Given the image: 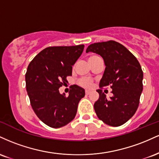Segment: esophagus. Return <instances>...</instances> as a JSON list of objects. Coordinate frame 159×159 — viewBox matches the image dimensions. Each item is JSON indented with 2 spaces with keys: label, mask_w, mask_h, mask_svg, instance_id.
Wrapping results in <instances>:
<instances>
[{
  "label": "esophagus",
  "mask_w": 159,
  "mask_h": 159,
  "mask_svg": "<svg viewBox=\"0 0 159 159\" xmlns=\"http://www.w3.org/2000/svg\"><path fill=\"white\" fill-rule=\"evenodd\" d=\"M85 93L87 94V95H89L90 93V90H85Z\"/></svg>",
  "instance_id": "esophagus-1"
}]
</instances>
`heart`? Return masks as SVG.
<instances>
[{
	"mask_svg": "<svg viewBox=\"0 0 159 159\" xmlns=\"http://www.w3.org/2000/svg\"><path fill=\"white\" fill-rule=\"evenodd\" d=\"M92 80L89 78H83L78 81V84L84 87H89L92 84Z\"/></svg>",
	"mask_w": 159,
	"mask_h": 159,
	"instance_id": "b5f03b06",
	"label": "heart"
}]
</instances>
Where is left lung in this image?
Returning a JSON list of instances; mask_svg holds the SVG:
<instances>
[{
  "label": "left lung",
  "mask_w": 159,
  "mask_h": 159,
  "mask_svg": "<svg viewBox=\"0 0 159 159\" xmlns=\"http://www.w3.org/2000/svg\"><path fill=\"white\" fill-rule=\"evenodd\" d=\"M99 54L105 69L96 91L99 98L94 104L98 119L111 126H120L135 114L143 90V74L137 58L123 45L110 40L91 44L86 52ZM111 87L112 98L107 99L102 87Z\"/></svg>",
  "instance_id": "8db88e82"
}]
</instances>
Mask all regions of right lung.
I'll list each match as a JSON object with an SVG mask.
<instances>
[{"mask_svg":"<svg viewBox=\"0 0 159 159\" xmlns=\"http://www.w3.org/2000/svg\"><path fill=\"white\" fill-rule=\"evenodd\" d=\"M84 45L52 46L43 49L27 67L26 90L30 105L39 119L52 128L70 123L77 113L85 91L72 85L69 96L61 94L59 88L67 83L73 66L83 52Z\"/></svg>","mask_w":159,"mask_h":159,"instance_id":"1","label":"right lung"}]
</instances>
